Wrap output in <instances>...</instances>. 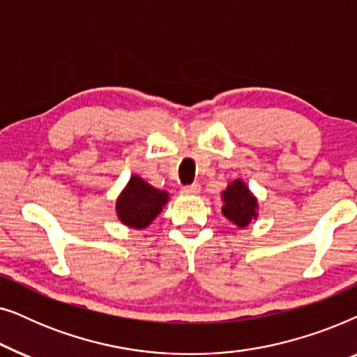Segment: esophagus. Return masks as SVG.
I'll return each mask as SVG.
<instances>
[{"mask_svg": "<svg viewBox=\"0 0 357 357\" xmlns=\"http://www.w3.org/2000/svg\"><path fill=\"white\" fill-rule=\"evenodd\" d=\"M199 192V183H192L188 187H182L180 193L182 195H197Z\"/></svg>", "mask_w": 357, "mask_h": 357, "instance_id": "34e87169", "label": "esophagus"}]
</instances>
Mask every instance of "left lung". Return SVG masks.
<instances>
[{
    "label": "left lung",
    "mask_w": 357,
    "mask_h": 357,
    "mask_svg": "<svg viewBox=\"0 0 357 357\" xmlns=\"http://www.w3.org/2000/svg\"><path fill=\"white\" fill-rule=\"evenodd\" d=\"M222 214L238 229L250 226L258 218V199L242 178H236L221 192Z\"/></svg>",
    "instance_id": "obj_1"
}]
</instances>
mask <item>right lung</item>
Here are the masks:
<instances>
[{"mask_svg": "<svg viewBox=\"0 0 357 357\" xmlns=\"http://www.w3.org/2000/svg\"><path fill=\"white\" fill-rule=\"evenodd\" d=\"M167 203L169 193L165 190L154 188L139 175H131L116 198V218L123 226L143 231L159 216Z\"/></svg>", "mask_w": 357, "mask_h": 357, "instance_id": "add662e5", "label": "right lung"}]
</instances>
